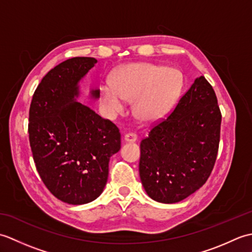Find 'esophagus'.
<instances>
[{
	"label": "esophagus",
	"mask_w": 252,
	"mask_h": 252,
	"mask_svg": "<svg viewBox=\"0 0 252 252\" xmlns=\"http://www.w3.org/2000/svg\"><path fill=\"white\" fill-rule=\"evenodd\" d=\"M123 140H125V142L126 143H134L137 140V135L134 134V133H127V134L125 135V138H123Z\"/></svg>",
	"instance_id": "obj_1"
}]
</instances>
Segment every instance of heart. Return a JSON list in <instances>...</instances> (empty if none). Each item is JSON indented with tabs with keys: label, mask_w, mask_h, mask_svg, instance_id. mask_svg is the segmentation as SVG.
<instances>
[{
	"label": "heart",
	"mask_w": 252,
	"mask_h": 252,
	"mask_svg": "<svg viewBox=\"0 0 252 252\" xmlns=\"http://www.w3.org/2000/svg\"><path fill=\"white\" fill-rule=\"evenodd\" d=\"M184 77L176 68L152 63H133L118 69L112 85L101 89V103L111 116L125 110V100H134L133 114L142 122H156L179 99Z\"/></svg>",
	"instance_id": "obj_1"
}]
</instances>
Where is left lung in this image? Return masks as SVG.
Returning a JSON list of instances; mask_svg holds the SVG:
<instances>
[{
	"label": "left lung",
	"instance_id": "8db88e82",
	"mask_svg": "<svg viewBox=\"0 0 252 252\" xmlns=\"http://www.w3.org/2000/svg\"><path fill=\"white\" fill-rule=\"evenodd\" d=\"M221 118L211 84L197 78L172 114L141 142L138 169L152 199L179 202L206 183L217 159Z\"/></svg>",
	"mask_w": 252,
	"mask_h": 252
}]
</instances>
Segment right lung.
Returning <instances> with one entry per match:
<instances>
[{
    "label": "right lung",
    "instance_id": "obj_1",
    "mask_svg": "<svg viewBox=\"0 0 252 252\" xmlns=\"http://www.w3.org/2000/svg\"><path fill=\"white\" fill-rule=\"evenodd\" d=\"M97 61L73 57L47 72L29 110V141L42 181L69 205L95 200L108 179L112 155L120 151L119 129L77 100L79 82ZM97 99L99 90L90 91Z\"/></svg>",
    "mask_w": 252,
    "mask_h": 252
}]
</instances>
